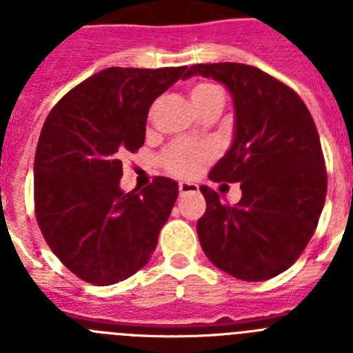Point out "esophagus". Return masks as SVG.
Here are the masks:
<instances>
[{
    "label": "esophagus",
    "mask_w": 353,
    "mask_h": 353,
    "mask_svg": "<svg viewBox=\"0 0 353 353\" xmlns=\"http://www.w3.org/2000/svg\"><path fill=\"white\" fill-rule=\"evenodd\" d=\"M179 191H180V194H191V192H198V191H199V187H198V183H192V182H180Z\"/></svg>",
    "instance_id": "1"
}]
</instances>
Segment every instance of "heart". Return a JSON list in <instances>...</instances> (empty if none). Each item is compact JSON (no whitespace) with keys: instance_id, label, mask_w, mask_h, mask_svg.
<instances>
[{"instance_id":"obj_1","label":"heart","mask_w":353,"mask_h":353,"mask_svg":"<svg viewBox=\"0 0 353 353\" xmlns=\"http://www.w3.org/2000/svg\"><path fill=\"white\" fill-rule=\"evenodd\" d=\"M189 97L196 111H201L208 102L221 95L219 88L210 83H198L189 90ZM214 159V148L208 143L176 141L162 154V166L179 179H191Z\"/></svg>"}]
</instances>
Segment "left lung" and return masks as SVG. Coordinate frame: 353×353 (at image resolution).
Segmentation results:
<instances>
[{"label":"left lung","mask_w":353,"mask_h":353,"mask_svg":"<svg viewBox=\"0 0 353 353\" xmlns=\"http://www.w3.org/2000/svg\"><path fill=\"white\" fill-rule=\"evenodd\" d=\"M230 90L235 139L212 168V182H240L236 205L201 185L207 210L198 221L208 260L242 281H265L290 269L316 230L327 194L322 145L310 109L290 86L244 63H199Z\"/></svg>","instance_id":"left-lung-1"}]
</instances>
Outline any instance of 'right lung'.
Masks as SVG:
<instances>
[{"label": "right lung", "mask_w": 353, "mask_h": 353, "mask_svg": "<svg viewBox=\"0 0 353 353\" xmlns=\"http://www.w3.org/2000/svg\"><path fill=\"white\" fill-rule=\"evenodd\" d=\"M185 70L109 67L72 88L43 121L37 223L58 260L90 285L123 281L157 248L179 183L157 176L141 192H123L121 157L141 148L150 105Z\"/></svg>", "instance_id": "right-lung-1"}]
</instances>
